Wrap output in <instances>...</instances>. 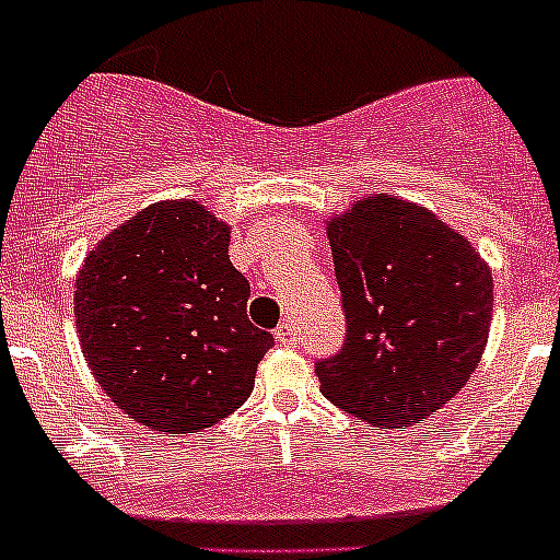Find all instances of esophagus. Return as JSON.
Returning <instances> with one entry per match:
<instances>
[{"instance_id": "esophagus-1", "label": "esophagus", "mask_w": 560, "mask_h": 560, "mask_svg": "<svg viewBox=\"0 0 560 560\" xmlns=\"http://www.w3.org/2000/svg\"><path fill=\"white\" fill-rule=\"evenodd\" d=\"M275 341L280 348H296V345H300V336H296V330L291 328V325H283V328L275 330Z\"/></svg>"}]
</instances>
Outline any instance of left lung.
<instances>
[{"label":"left lung","mask_w":560,"mask_h":560,"mask_svg":"<svg viewBox=\"0 0 560 560\" xmlns=\"http://www.w3.org/2000/svg\"><path fill=\"white\" fill-rule=\"evenodd\" d=\"M328 241L348 339L316 364L319 389L373 427H412L477 370L491 330V269L432 210L387 192L330 215Z\"/></svg>","instance_id":"left-lung-1"}]
</instances>
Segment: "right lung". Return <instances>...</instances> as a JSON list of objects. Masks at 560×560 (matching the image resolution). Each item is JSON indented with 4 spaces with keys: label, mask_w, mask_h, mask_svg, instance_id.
<instances>
[{
    "label": "right lung",
    "mask_w": 560,
    "mask_h": 560,
    "mask_svg": "<svg viewBox=\"0 0 560 560\" xmlns=\"http://www.w3.org/2000/svg\"><path fill=\"white\" fill-rule=\"evenodd\" d=\"M230 224L192 199L145 207L75 277L78 339L103 393L140 427L190 434L235 412L275 345L246 316Z\"/></svg>",
    "instance_id": "1"
}]
</instances>
